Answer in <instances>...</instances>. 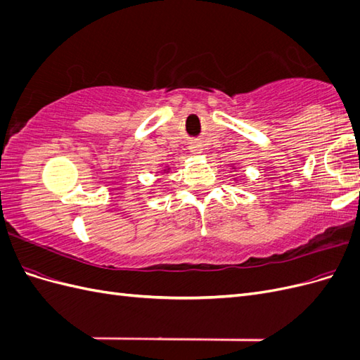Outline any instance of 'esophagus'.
Segmentation results:
<instances>
[{
  "mask_svg": "<svg viewBox=\"0 0 360 360\" xmlns=\"http://www.w3.org/2000/svg\"><path fill=\"white\" fill-rule=\"evenodd\" d=\"M191 150H192V151H195V153H201V147L198 146V143H192Z\"/></svg>",
  "mask_w": 360,
  "mask_h": 360,
  "instance_id": "obj_1",
  "label": "esophagus"
}]
</instances>
